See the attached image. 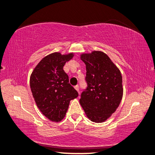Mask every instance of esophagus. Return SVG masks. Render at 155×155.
Masks as SVG:
<instances>
[{"instance_id":"esophagus-1","label":"esophagus","mask_w":155,"mask_h":155,"mask_svg":"<svg viewBox=\"0 0 155 155\" xmlns=\"http://www.w3.org/2000/svg\"><path fill=\"white\" fill-rule=\"evenodd\" d=\"M74 88H75V89L76 90V91H77L79 93V86L76 85V86H75V87H74Z\"/></svg>"}]
</instances>
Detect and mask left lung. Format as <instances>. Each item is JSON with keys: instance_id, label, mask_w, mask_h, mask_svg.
<instances>
[{"instance_id": "1", "label": "left lung", "mask_w": 155, "mask_h": 155, "mask_svg": "<svg viewBox=\"0 0 155 155\" xmlns=\"http://www.w3.org/2000/svg\"><path fill=\"white\" fill-rule=\"evenodd\" d=\"M86 64L87 89L79 102L94 122H103L116 111L123 96L121 72L107 54L99 51L81 55Z\"/></svg>"}]
</instances>
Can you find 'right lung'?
<instances>
[{"label":"right lung","instance_id":"right-lung-1","mask_svg":"<svg viewBox=\"0 0 155 155\" xmlns=\"http://www.w3.org/2000/svg\"><path fill=\"white\" fill-rule=\"evenodd\" d=\"M73 53L62 55L55 52L45 56L31 74L30 87L39 110L52 121H61L70 101L79 94L69 84L63 68L71 60Z\"/></svg>","mask_w":155,"mask_h":155}]
</instances>
